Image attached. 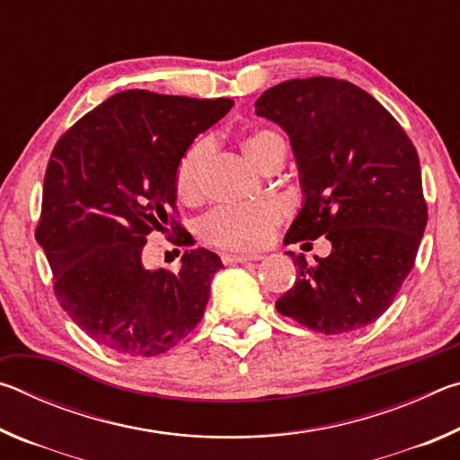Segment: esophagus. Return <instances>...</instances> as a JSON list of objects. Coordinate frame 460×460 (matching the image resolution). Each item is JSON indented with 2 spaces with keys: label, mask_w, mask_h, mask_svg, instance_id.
Here are the masks:
<instances>
[{
  "label": "esophagus",
  "mask_w": 460,
  "mask_h": 460,
  "mask_svg": "<svg viewBox=\"0 0 460 460\" xmlns=\"http://www.w3.org/2000/svg\"><path fill=\"white\" fill-rule=\"evenodd\" d=\"M260 260L258 255H239V253H223L221 255V261L225 266H229V263H247V261H255Z\"/></svg>",
  "instance_id": "34e87169"
}]
</instances>
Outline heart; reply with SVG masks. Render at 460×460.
<instances>
[{
  "label": "heart",
  "instance_id": "obj_1",
  "mask_svg": "<svg viewBox=\"0 0 460 460\" xmlns=\"http://www.w3.org/2000/svg\"><path fill=\"white\" fill-rule=\"evenodd\" d=\"M243 150L258 166H268L286 154L284 137L274 129H253L243 139ZM208 155V144L197 142L182 154L174 170V192L186 205L202 199V168ZM282 223V211L271 200L241 202L217 207L199 221V237L207 245L229 252H258L274 235Z\"/></svg>",
  "mask_w": 460,
  "mask_h": 460
}]
</instances>
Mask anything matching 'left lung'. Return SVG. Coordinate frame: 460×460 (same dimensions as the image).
<instances>
[{"instance_id": "1", "label": "left lung", "mask_w": 460, "mask_h": 460, "mask_svg": "<svg viewBox=\"0 0 460 460\" xmlns=\"http://www.w3.org/2000/svg\"><path fill=\"white\" fill-rule=\"evenodd\" d=\"M255 113L286 129L298 162L305 205L286 243H332L314 263L288 253L298 278L278 313L324 334L376 323L414 268L428 221L414 144L379 101L332 76L279 83Z\"/></svg>"}]
</instances>
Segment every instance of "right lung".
<instances>
[{"instance_id":"1","label":"right lung","mask_w":460,"mask_h":460,"mask_svg":"<svg viewBox=\"0 0 460 460\" xmlns=\"http://www.w3.org/2000/svg\"><path fill=\"white\" fill-rule=\"evenodd\" d=\"M231 107V99L121 91L54 146L36 241L60 306L99 345L129 357L160 355L205 314L219 255L197 249L184 252L178 271L147 270L144 245L154 231L178 245L189 241L178 221L174 170L192 139Z\"/></svg>"}]
</instances>
